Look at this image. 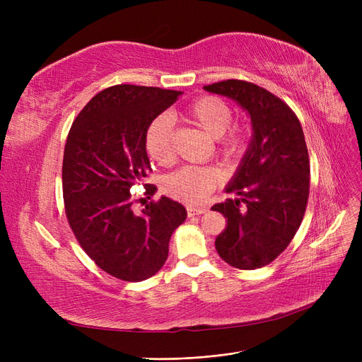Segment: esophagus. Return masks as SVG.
<instances>
[{
    "label": "esophagus",
    "instance_id": "34e87169",
    "mask_svg": "<svg viewBox=\"0 0 362 362\" xmlns=\"http://www.w3.org/2000/svg\"><path fill=\"white\" fill-rule=\"evenodd\" d=\"M205 211H206L205 206H193V205H189V206H187V216H189V217L204 214Z\"/></svg>",
    "mask_w": 362,
    "mask_h": 362
}]
</instances>
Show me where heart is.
Wrapping results in <instances>:
<instances>
[{
  "instance_id": "obj_1",
  "label": "heart",
  "mask_w": 362,
  "mask_h": 362,
  "mask_svg": "<svg viewBox=\"0 0 362 362\" xmlns=\"http://www.w3.org/2000/svg\"><path fill=\"white\" fill-rule=\"evenodd\" d=\"M184 116L206 136L216 139L222 156L226 158L240 156L245 145L243 129L229 127L233 108L222 98L202 96L187 107ZM145 148L149 157L161 166H168L173 161V125L170 116L160 115L151 120L145 133ZM221 182L222 173L216 168L184 166L163 180V192L180 202L196 205L204 202Z\"/></svg>"
}]
</instances>
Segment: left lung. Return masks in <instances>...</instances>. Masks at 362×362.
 I'll list each match as a JSON object with an SVG mask.
<instances>
[{
	"label": "left lung",
	"mask_w": 362,
	"mask_h": 362,
	"mask_svg": "<svg viewBox=\"0 0 362 362\" xmlns=\"http://www.w3.org/2000/svg\"><path fill=\"white\" fill-rule=\"evenodd\" d=\"M204 89L234 100L254 129L225 189L234 198L211 206L226 218L216 238L217 254L235 269L264 267L290 245L308 202L310 158L302 125L286 103L254 83L226 80Z\"/></svg>",
	"instance_id": "8db88e82"
}]
</instances>
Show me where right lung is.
<instances>
[{
	"label": "right lung",
	"mask_w": 362,
	"mask_h": 362,
	"mask_svg": "<svg viewBox=\"0 0 362 362\" xmlns=\"http://www.w3.org/2000/svg\"><path fill=\"white\" fill-rule=\"evenodd\" d=\"M181 92L117 84L96 93L74 120L64 145L63 199L75 238L117 279L145 281L163 267L172 233L187 217L166 196L133 211L131 187L151 172L145 133ZM145 194L157 187L146 184Z\"/></svg>",
	"instance_id": "right-lung-1"
}]
</instances>
